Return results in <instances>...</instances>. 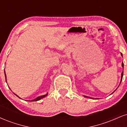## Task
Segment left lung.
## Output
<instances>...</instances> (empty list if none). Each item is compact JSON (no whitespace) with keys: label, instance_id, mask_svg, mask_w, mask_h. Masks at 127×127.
I'll list each match as a JSON object with an SVG mask.
<instances>
[{"label":"left lung","instance_id":"left-lung-1","mask_svg":"<svg viewBox=\"0 0 127 127\" xmlns=\"http://www.w3.org/2000/svg\"><path fill=\"white\" fill-rule=\"evenodd\" d=\"M121 55L122 56V54L121 53ZM122 67L124 68V63H123V62H122ZM123 74H124V72H122V74H121V81H122V77H123ZM121 82H120V84H121ZM115 91H116V90H115ZM115 92V91H114ZM85 97H87V98H91V97H87V96H85Z\"/></svg>","mask_w":127,"mask_h":127}]
</instances>
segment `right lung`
<instances>
[{"label": "right lung", "instance_id": "obj_1", "mask_svg": "<svg viewBox=\"0 0 127 127\" xmlns=\"http://www.w3.org/2000/svg\"><path fill=\"white\" fill-rule=\"evenodd\" d=\"M5 78H6V74H5ZM16 95V94H15ZM47 95H48V94H45V95H41V96H39V97H37V98H35V99H34V100H31V101H38V100H40V99L41 98H43V97H46V96H47ZM17 96V97H18V95H16Z\"/></svg>", "mask_w": 127, "mask_h": 127}]
</instances>
